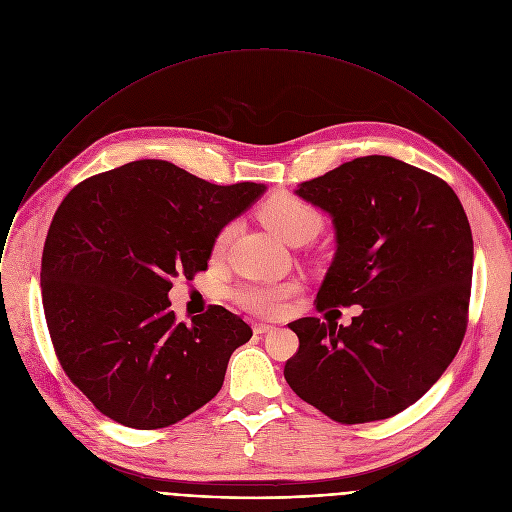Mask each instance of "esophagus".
<instances>
[{"label": "esophagus", "mask_w": 512, "mask_h": 512, "mask_svg": "<svg viewBox=\"0 0 512 512\" xmlns=\"http://www.w3.org/2000/svg\"><path fill=\"white\" fill-rule=\"evenodd\" d=\"M275 326H271V324H263V322H259V324H255L253 326V332L255 334H267V332H271Z\"/></svg>", "instance_id": "esophagus-1"}]
</instances>
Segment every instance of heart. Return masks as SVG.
<instances>
[{
  "instance_id": "1",
  "label": "heart",
  "mask_w": 512,
  "mask_h": 512,
  "mask_svg": "<svg viewBox=\"0 0 512 512\" xmlns=\"http://www.w3.org/2000/svg\"><path fill=\"white\" fill-rule=\"evenodd\" d=\"M261 218L265 227L279 237L283 243H291L302 235H310L318 231L320 216L306 202L289 196L277 194L273 196L261 210ZM231 235V229H225L216 239V249H221ZM296 283H245L233 291V300L261 316H275L281 312L287 298L296 294Z\"/></svg>"
}]
</instances>
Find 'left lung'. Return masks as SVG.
<instances>
[{"instance_id": "1", "label": "left lung", "mask_w": 512, "mask_h": 512, "mask_svg": "<svg viewBox=\"0 0 512 512\" xmlns=\"http://www.w3.org/2000/svg\"><path fill=\"white\" fill-rule=\"evenodd\" d=\"M332 218L336 253L318 308L362 306L350 326L300 318L285 381L340 423L397 415L454 360L470 302L474 243L456 192L389 156H364L298 184Z\"/></svg>"}]
</instances>
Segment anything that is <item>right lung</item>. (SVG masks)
Masks as SVG:
<instances>
[{"mask_svg":"<svg viewBox=\"0 0 512 512\" xmlns=\"http://www.w3.org/2000/svg\"><path fill=\"white\" fill-rule=\"evenodd\" d=\"M265 190L137 160L66 194L44 243L42 304L64 373L101 413L158 429L221 391L251 326L223 306L176 322L168 291L208 267L216 237Z\"/></svg>","mask_w":512,"mask_h":512,"instance_id":"add662e5","label":"right lung"}]
</instances>
